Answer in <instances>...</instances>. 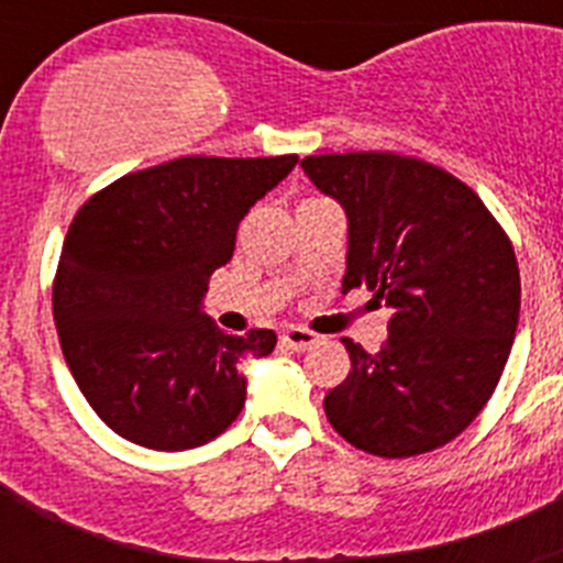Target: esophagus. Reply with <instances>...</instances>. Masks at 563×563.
<instances>
[{
    "instance_id": "esophagus-1",
    "label": "esophagus",
    "mask_w": 563,
    "mask_h": 563,
    "mask_svg": "<svg viewBox=\"0 0 563 563\" xmlns=\"http://www.w3.org/2000/svg\"><path fill=\"white\" fill-rule=\"evenodd\" d=\"M282 341H285L287 346H292V350L305 352V350H310V346H316L318 335L310 330H301V327H290V330L282 332Z\"/></svg>"
}]
</instances>
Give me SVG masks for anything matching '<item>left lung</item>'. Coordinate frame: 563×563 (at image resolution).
<instances>
[{
    "label": "left lung",
    "instance_id": "1",
    "mask_svg": "<svg viewBox=\"0 0 563 563\" xmlns=\"http://www.w3.org/2000/svg\"><path fill=\"white\" fill-rule=\"evenodd\" d=\"M301 168L346 211L343 290L391 307L375 355L341 338L352 369L324 397L327 420L366 454H429L476 420L505 372L521 305L514 245L474 188L417 157L312 154Z\"/></svg>",
    "mask_w": 563,
    "mask_h": 563
}]
</instances>
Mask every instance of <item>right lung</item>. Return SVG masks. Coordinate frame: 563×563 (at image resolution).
Segmentation results:
<instances>
[{
  "label": "right lung",
  "instance_id": "right-lung-1",
  "mask_svg": "<svg viewBox=\"0 0 563 563\" xmlns=\"http://www.w3.org/2000/svg\"><path fill=\"white\" fill-rule=\"evenodd\" d=\"M296 163L191 154L126 174L78 208L53 318L78 389L118 437L186 451L239 417V361L271 355L276 332L228 335L202 312V296L231 262L239 222Z\"/></svg>",
  "mask_w": 563,
  "mask_h": 563
}]
</instances>
